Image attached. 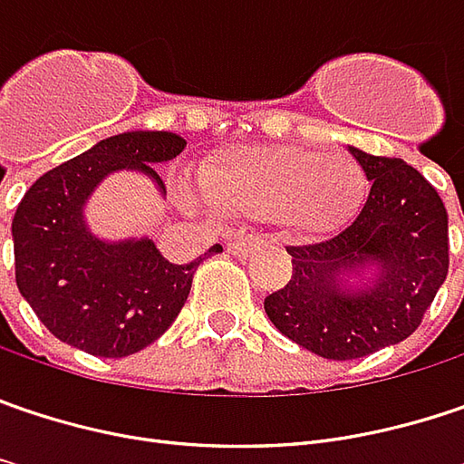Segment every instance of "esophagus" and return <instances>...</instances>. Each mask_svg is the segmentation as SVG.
I'll list each match as a JSON object with an SVG mask.
<instances>
[{
    "label": "esophagus",
    "instance_id": "esophagus-1",
    "mask_svg": "<svg viewBox=\"0 0 464 464\" xmlns=\"http://www.w3.org/2000/svg\"><path fill=\"white\" fill-rule=\"evenodd\" d=\"M262 246V236H252V233H236L228 241V252L231 255H249Z\"/></svg>",
    "mask_w": 464,
    "mask_h": 464
}]
</instances>
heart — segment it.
<instances>
[{"mask_svg": "<svg viewBox=\"0 0 464 464\" xmlns=\"http://www.w3.org/2000/svg\"><path fill=\"white\" fill-rule=\"evenodd\" d=\"M183 205H197L199 188L178 178ZM202 194L231 215L278 218L294 228H334L354 215L365 194V170L349 154L302 147L236 150L202 170Z\"/></svg>", "mask_w": 464, "mask_h": 464, "instance_id": "1", "label": "heart"}]
</instances>
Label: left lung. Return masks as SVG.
<instances>
[{"label":"left lung","instance_id":"left-lung-1","mask_svg":"<svg viewBox=\"0 0 464 464\" xmlns=\"http://www.w3.org/2000/svg\"><path fill=\"white\" fill-rule=\"evenodd\" d=\"M370 180L334 238L288 246L291 281L265 299L270 323L325 360H357L415 334L450 270V215L396 157L349 147Z\"/></svg>","mask_w":464,"mask_h":464}]
</instances>
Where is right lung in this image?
<instances>
[{"label":"right lung","mask_w":464,"mask_h":464,"mask_svg":"<svg viewBox=\"0 0 464 464\" xmlns=\"http://www.w3.org/2000/svg\"><path fill=\"white\" fill-rule=\"evenodd\" d=\"M183 147L186 139L170 130H125L25 191L13 218L14 281L49 334L96 357H128L173 325L202 257L173 265L150 236L102 238L89 228L86 205L121 170L147 176L165 197L154 165L176 160Z\"/></svg>","instance_id":"add662e5"}]
</instances>
